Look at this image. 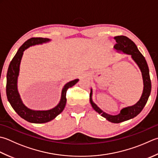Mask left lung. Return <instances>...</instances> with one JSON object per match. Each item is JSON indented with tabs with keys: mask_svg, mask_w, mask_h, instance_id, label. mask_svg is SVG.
Masks as SVG:
<instances>
[{
	"mask_svg": "<svg viewBox=\"0 0 158 158\" xmlns=\"http://www.w3.org/2000/svg\"><path fill=\"white\" fill-rule=\"evenodd\" d=\"M114 40H116V44L114 45V48L116 50L120 52L121 51L125 54L131 55V57L134 60L135 63L137 64L138 67L140 68L142 73L143 79V92L142 94L141 97L136 103L132 106L127 107L121 110L120 112L117 115H110L103 111H102L97 105H96L92 98V89H91L90 94H89V101L92 105L93 109L98 112L101 115L106 118L107 120L111 123H119L125 120H129L134 118L138 114L141 112L144 107L146 105L147 102L149 98V95L151 94V82L149 75V67L145 60L144 57L142 55L141 52L139 51L135 43L127 37L124 35H119L114 37Z\"/></svg>",
	"mask_w": 158,
	"mask_h": 158,
	"instance_id": "left-lung-1",
	"label": "left lung"
}]
</instances>
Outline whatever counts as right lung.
Wrapping results in <instances>:
<instances>
[{"label":"right lung","instance_id":"right-lung-1","mask_svg":"<svg viewBox=\"0 0 158 158\" xmlns=\"http://www.w3.org/2000/svg\"><path fill=\"white\" fill-rule=\"evenodd\" d=\"M50 39L43 38H32L28 40L18 49L16 54L12 59L8 68L7 73V85H6V93L9 103L13 107L14 111L27 121L32 123H44L51 121L62 112L66 103V91L79 81L77 79L67 83L64 86L61 91V96L60 103L52 109L48 110H33L24 106L22 101L19 92L18 91L17 83L18 77L19 75L20 64L23 52L30 46L40 44L50 41Z\"/></svg>","mask_w":158,"mask_h":158}]
</instances>
